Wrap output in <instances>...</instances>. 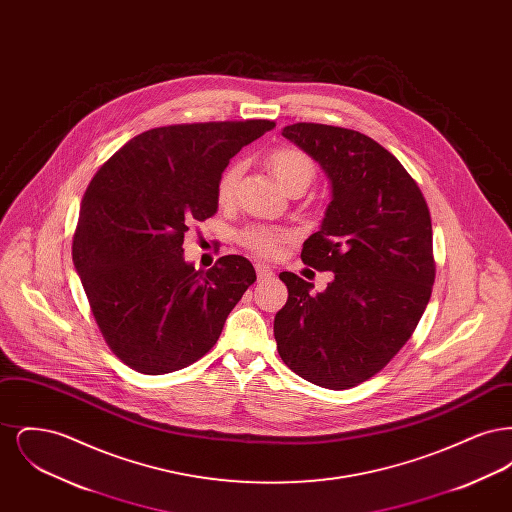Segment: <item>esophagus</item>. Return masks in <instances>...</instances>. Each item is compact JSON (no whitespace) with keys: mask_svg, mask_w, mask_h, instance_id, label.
Returning <instances> with one entry per match:
<instances>
[{"mask_svg":"<svg viewBox=\"0 0 512 512\" xmlns=\"http://www.w3.org/2000/svg\"><path fill=\"white\" fill-rule=\"evenodd\" d=\"M255 270H257V278H259V280H268V278L274 276V270L268 267V265H265V263H257Z\"/></svg>","mask_w":512,"mask_h":512,"instance_id":"obj_1","label":"esophagus"}]
</instances>
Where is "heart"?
Here are the masks:
<instances>
[{
  "instance_id": "1",
  "label": "heart",
  "mask_w": 512,
  "mask_h": 512,
  "mask_svg": "<svg viewBox=\"0 0 512 512\" xmlns=\"http://www.w3.org/2000/svg\"><path fill=\"white\" fill-rule=\"evenodd\" d=\"M267 165L276 176V180L282 184V188H286L290 194L305 192L317 178L315 161L299 147L282 146L272 149L268 153ZM242 169V161H234L220 172L217 182V201L220 207H228L234 203L238 182L242 178ZM286 242L288 234L284 230L261 224L249 226L240 234V244L244 245L247 251L267 259L276 257Z\"/></svg>"
}]
</instances>
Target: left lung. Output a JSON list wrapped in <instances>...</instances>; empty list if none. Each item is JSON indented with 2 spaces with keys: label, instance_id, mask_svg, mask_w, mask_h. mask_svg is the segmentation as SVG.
<instances>
[{
  "label": "left lung",
  "instance_id": "left-lung-1",
  "mask_svg": "<svg viewBox=\"0 0 512 512\" xmlns=\"http://www.w3.org/2000/svg\"><path fill=\"white\" fill-rule=\"evenodd\" d=\"M282 136L332 182L320 230L301 261L334 272L322 293L280 272L288 301L274 318L282 361L301 378L349 390L378 374L413 336L436 278L432 219L413 176L388 149L349 128L295 122Z\"/></svg>",
  "mask_w": 512,
  "mask_h": 512
}]
</instances>
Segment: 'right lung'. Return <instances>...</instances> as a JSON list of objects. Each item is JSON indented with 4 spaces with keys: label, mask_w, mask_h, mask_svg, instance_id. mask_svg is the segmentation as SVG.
<instances>
[{
    "label": "right lung",
    "mask_w": 512,
    "mask_h": 512,
    "mask_svg": "<svg viewBox=\"0 0 512 512\" xmlns=\"http://www.w3.org/2000/svg\"><path fill=\"white\" fill-rule=\"evenodd\" d=\"M274 121L194 122L151 128L107 159L86 188L73 263L109 349L142 374L199 361L257 280L240 255L209 270L184 261L192 222L217 213L228 161Z\"/></svg>",
    "instance_id": "obj_1"
}]
</instances>
